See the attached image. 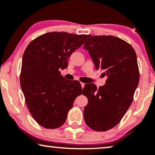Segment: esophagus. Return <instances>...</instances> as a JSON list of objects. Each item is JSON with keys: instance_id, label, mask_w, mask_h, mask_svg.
<instances>
[{"instance_id": "34e87169", "label": "esophagus", "mask_w": 155, "mask_h": 155, "mask_svg": "<svg viewBox=\"0 0 155 155\" xmlns=\"http://www.w3.org/2000/svg\"><path fill=\"white\" fill-rule=\"evenodd\" d=\"M81 87H82V88H84V86H85V84H84V83H81Z\"/></svg>"}]
</instances>
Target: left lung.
Returning <instances> with one entry per match:
<instances>
[{
  "instance_id": "1",
  "label": "left lung",
  "mask_w": 155,
  "mask_h": 155,
  "mask_svg": "<svg viewBox=\"0 0 155 155\" xmlns=\"http://www.w3.org/2000/svg\"><path fill=\"white\" fill-rule=\"evenodd\" d=\"M84 45L97 70H104L106 84L97 88L85 84L88 98L84 120L96 131L108 130L117 125L128 110L140 79L135 49L129 43L112 35L91 36Z\"/></svg>"
}]
</instances>
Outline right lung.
Wrapping results in <instances>:
<instances>
[{
    "label": "right lung",
    "mask_w": 155,
    "mask_h": 155,
    "mask_svg": "<svg viewBox=\"0 0 155 155\" xmlns=\"http://www.w3.org/2000/svg\"><path fill=\"white\" fill-rule=\"evenodd\" d=\"M87 35L51 32L28 45L22 57L20 86L28 110L41 126L61 127L74 100L82 94L78 81L67 80L61 69L71 54L83 45Z\"/></svg>",
    "instance_id": "1"
}]
</instances>
